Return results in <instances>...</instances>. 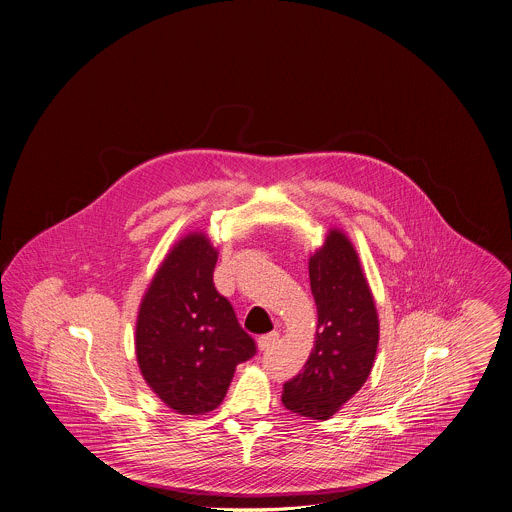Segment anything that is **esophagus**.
I'll use <instances>...</instances> for the list:
<instances>
[{"label":"esophagus","instance_id":"34e87169","mask_svg":"<svg viewBox=\"0 0 512 512\" xmlns=\"http://www.w3.org/2000/svg\"><path fill=\"white\" fill-rule=\"evenodd\" d=\"M278 340L277 331H273V333H267V335L260 336L258 338V350H267V348H271L275 342Z\"/></svg>","mask_w":512,"mask_h":512}]
</instances>
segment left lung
Instances as JSON below:
<instances>
[{
  "mask_svg": "<svg viewBox=\"0 0 512 512\" xmlns=\"http://www.w3.org/2000/svg\"><path fill=\"white\" fill-rule=\"evenodd\" d=\"M318 308L314 350L303 370L284 383L282 404L292 413L327 421L368 380L380 342V320L359 254L338 228L308 260Z\"/></svg>",
  "mask_w": 512,
  "mask_h": 512,
  "instance_id": "obj_1",
  "label": "left lung"
}]
</instances>
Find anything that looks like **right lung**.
Listing matches in <instances>:
<instances>
[{
    "mask_svg": "<svg viewBox=\"0 0 512 512\" xmlns=\"http://www.w3.org/2000/svg\"><path fill=\"white\" fill-rule=\"evenodd\" d=\"M219 258L204 232L181 237L142 297L136 359L149 389L181 415H205L224 400L235 366L256 353L252 336L213 284Z\"/></svg>",
    "mask_w": 512,
    "mask_h": 512,
    "instance_id": "add662e5",
    "label": "right lung"
}]
</instances>
